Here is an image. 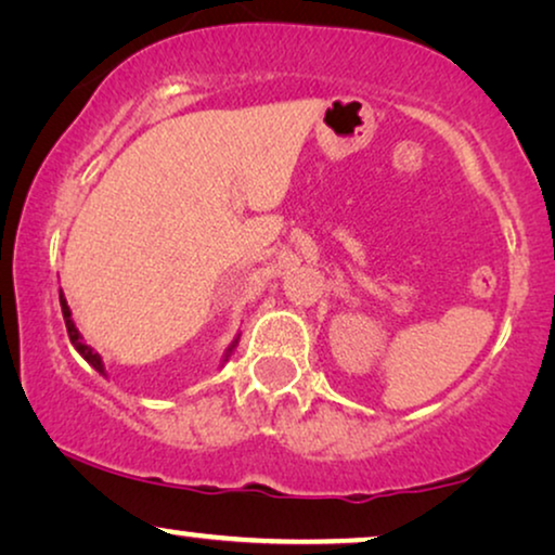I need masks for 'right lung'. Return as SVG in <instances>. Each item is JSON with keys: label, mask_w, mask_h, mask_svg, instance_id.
Returning <instances> with one entry per match:
<instances>
[{"label": "right lung", "mask_w": 555, "mask_h": 555, "mask_svg": "<svg viewBox=\"0 0 555 555\" xmlns=\"http://www.w3.org/2000/svg\"><path fill=\"white\" fill-rule=\"evenodd\" d=\"M60 308H63V318H65V328H67V336H70V344L75 346V351H78L82 359H86L90 366H93L98 374H103L105 376V366H103V359H101V353L98 351H93V348H90L86 340H82V336H80V331L75 328V323H73V313H70V306H67V300H65V295L60 293ZM237 340H240V333L237 336H234V340L230 346H227V351H224V356H222V363L230 359L232 356V351L234 348H237Z\"/></svg>", "instance_id": "right-lung-1"}]
</instances>
